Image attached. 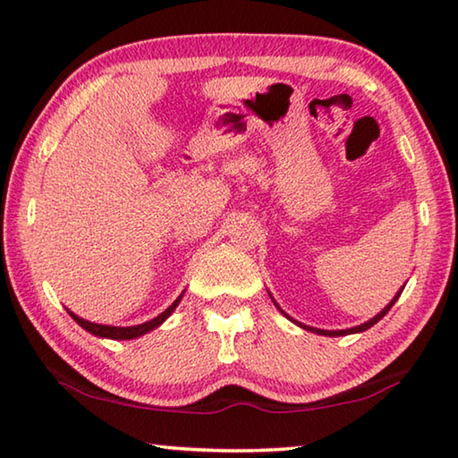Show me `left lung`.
<instances>
[{
  "instance_id": "1",
  "label": "left lung",
  "mask_w": 458,
  "mask_h": 458,
  "mask_svg": "<svg viewBox=\"0 0 458 458\" xmlns=\"http://www.w3.org/2000/svg\"><path fill=\"white\" fill-rule=\"evenodd\" d=\"M401 292H403V290H401ZM401 292H399V294H397V296H394V298H393V302H391V304H388L385 310H382V312H378V315H377V317H374V318H370V320H368V323H364V325H360V327H353V329H344V331H320V329H312V327H304V329H306V331H312V333H320V335H329V337H337V335H350V333H360V331H366V329H370V327H372V325H377V323H378V320H380L382 317H385L388 310H391V306H393L394 302H397V298L401 296ZM284 315H285V312H284ZM298 325H300V323H298Z\"/></svg>"
}]
</instances>
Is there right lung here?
<instances>
[{"label":"right lung","mask_w":458,"mask_h":458,"mask_svg":"<svg viewBox=\"0 0 458 458\" xmlns=\"http://www.w3.org/2000/svg\"><path fill=\"white\" fill-rule=\"evenodd\" d=\"M181 298H182V296L176 298L174 302L170 304L168 309L162 312V315H158V317L152 318V320H148V323H143V325H135V327H111V325H97V323H88V320H84V318L76 317V315H73V312H70V310H67V312H70L72 318L76 320V323H78L80 327H84L86 331H90L92 335L106 337V339H133V337H140V335H143V333L152 331V329H156V327H158V325H162L164 320H166L170 315H173V310L176 309V306H179Z\"/></svg>","instance_id":"right-lung-1"}]
</instances>
